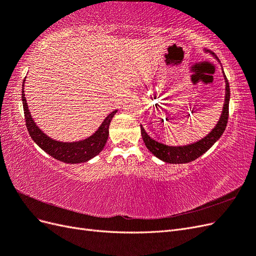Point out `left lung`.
<instances>
[{
    "instance_id": "1",
    "label": "left lung",
    "mask_w": 256,
    "mask_h": 256,
    "mask_svg": "<svg viewBox=\"0 0 256 256\" xmlns=\"http://www.w3.org/2000/svg\"><path fill=\"white\" fill-rule=\"evenodd\" d=\"M223 76L224 79H226V99H224L222 113L219 122H216L214 128L206 136H204L202 140L184 146H168L154 141V138H152L146 134L145 129L141 125V134L143 141L147 148H148V150L154 154V156H156L160 160L166 162V164H188V162H191L198 159L200 156H202L204 152H206L216 141L219 140L228 125V104L230 96L228 81L226 74Z\"/></svg>"
}]
</instances>
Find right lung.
I'll return each mask as SVG.
<instances>
[{"label":"right lung","mask_w":256,"mask_h":256,"mask_svg":"<svg viewBox=\"0 0 256 256\" xmlns=\"http://www.w3.org/2000/svg\"><path fill=\"white\" fill-rule=\"evenodd\" d=\"M26 78L22 83V104L26 116V125L33 141L42 150L49 154L51 157L63 161L65 164H82V162H86L97 156L104 150L108 136H109L110 122L118 110L108 115L96 132L92 134L88 138H85V140L76 142H60L53 140V138L44 134V131L36 125L32 115L30 113L24 94Z\"/></svg>","instance_id":"right-lung-1"}]
</instances>
